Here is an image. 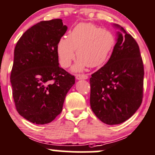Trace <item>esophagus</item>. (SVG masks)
<instances>
[{"instance_id": "obj_1", "label": "esophagus", "mask_w": 155, "mask_h": 155, "mask_svg": "<svg viewBox=\"0 0 155 155\" xmlns=\"http://www.w3.org/2000/svg\"><path fill=\"white\" fill-rule=\"evenodd\" d=\"M76 79H88V76L86 74H76Z\"/></svg>"}]
</instances>
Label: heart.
<instances>
[{"mask_svg":"<svg viewBox=\"0 0 155 155\" xmlns=\"http://www.w3.org/2000/svg\"><path fill=\"white\" fill-rule=\"evenodd\" d=\"M115 42V37L110 31L92 23H79L70 32L68 39L59 40V63L63 68H68L76 58V51L79 60L74 68L75 71H81L87 65L98 67L110 58Z\"/></svg>","mask_w":155,"mask_h":155,"instance_id":"heart-1","label":"heart"}]
</instances>
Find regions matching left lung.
<instances>
[{
	"instance_id": "obj_1",
	"label": "left lung",
	"mask_w": 155,
	"mask_h": 155,
	"mask_svg": "<svg viewBox=\"0 0 155 155\" xmlns=\"http://www.w3.org/2000/svg\"><path fill=\"white\" fill-rule=\"evenodd\" d=\"M112 55L103 67L91 75L90 102L103 123L119 124L140 107L143 96L144 68L138 44L122 27Z\"/></svg>"
}]
</instances>
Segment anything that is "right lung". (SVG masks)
<instances>
[{
    "instance_id": "add662e5",
    "label": "right lung",
    "mask_w": 155,
    "mask_h": 155,
    "mask_svg": "<svg viewBox=\"0 0 155 155\" xmlns=\"http://www.w3.org/2000/svg\"><path fill=\"white\" fill-rule=\"evenodd\" d=\"M61 19L28 28L15 48L10 81L15 107L31 123L45 124L61 113L75 76L59 66L57 45L67 31Z\"/></svg>"
}]
</instances>
